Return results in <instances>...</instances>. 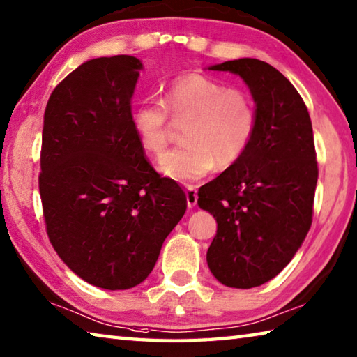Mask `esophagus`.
Returning a JSON list of instances; mask_svg holds the SVG:
<instances>
[{
    "label": "esophagus",
    "instance_id": "1",
    "mask_svg": "<svg viewBox=\"0 0 357 357\" xmlns=\"http://www.w3.org/2000/svg\"><path fill=\"white\" fill-rule=\"evenodd\" d=\"M185 198H187V206L189 207H193L197 204L198 201V192L193 185H187L185 189Z\"/></svg>",
    "mask_w": 357,
    "mask_h": 357
}]
</instances>
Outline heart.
Instances as JSON below:
<instances>
[{"mask_svg":"<svg viewBox=\"0 0 357 357\" xmlns=\"http://www.w3.org/2000/svg\"><path fill=\"white\" fill-rule=\"evenodd\" d=\"M185 119L184 146L160 159L168 178L187 183L209 174L215 164L228 167L250 146L257 128V112L251 96L241 89H226L204 75L192 73L172 79L164 87V102L139 101L131 123L140 145L159 158L168 145V120Z\"/></svg>","mask_w":357,"mask_h":357,"instance_id":"b5f03b06","label":"heart"}]
</instances>
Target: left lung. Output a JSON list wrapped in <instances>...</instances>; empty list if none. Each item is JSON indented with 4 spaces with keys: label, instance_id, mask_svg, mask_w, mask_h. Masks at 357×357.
Listing matches in <instances>:
<instances>
[{
    "label": "left lung",
    "instance_id": "obj_1",
    "mask_svg": "<svg viewBox=\"0 0 357 357\" xmlns=\"http://www.w3.org/2000/svg\"><path fill=\"white\" fill-rule=\"evenodd\" d=\"M209 70L241 76L256 102L250 146L198 190V206L217 220L207 250L212 275L228 287L251 289L286 267L312 225L319 178L312 123L296 89L270 63L243 57Z\"/></svg>",
    "mask_w": 357,
    "mask_h": 357
}]
</instances>
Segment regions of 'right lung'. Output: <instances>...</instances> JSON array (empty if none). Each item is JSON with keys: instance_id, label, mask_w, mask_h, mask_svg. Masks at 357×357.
Instances as JSON below:
<instances>
[{"instance_id": "obj_1", "label": "right lung", "mask_w": 357, "mask_h": 357, "mask_svg": "<svg viewBox=\"0 0 357 357\" xmlns=\"http://www.w3.org/2000/svg\"><path fill=\"white\" fill-rule=\"evenodd\" d=\"M142 62H84L57 84L43 115L38 174L47 234L92 286L125 290L151 273L187 198L145 158L131 123Z\"/></svg>"}]
</instances>
